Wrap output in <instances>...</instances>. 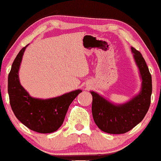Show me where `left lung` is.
Returning <instances> with one entry per match:
<instances>
[{
    "label": "left lung",
    "mask_w": 161,
    "mask_h": 161,
    "mask_svg": "<svg viewBox=\"0 0 161 161\" xmlns=\"http://www.w3.org/2000/svg\"><path fill=\"white\" fill-rule=\"evenodd\" d=\"M142 80L141 90L128 102L115 104L97 92L93 97L92 114L98 128L109 134H123L142 122L148 111L152 93V79L142 55L131 48Z\"/></svg>",
    "instance_id": "left-lung-1"
}]
</instances>
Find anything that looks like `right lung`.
Instances as JSON below:
<instances>
[{"label":"right lung","mask_w":161,"mask_h":161,"mask_svg":"<svg viewBox=\"0 0 161 161\" xmlns=\"http://www.w3.org/2000/svg\"><path fill=\"white\" fill-rule=\"evenodd\" d=\"M25 46L13 62L8 75V94L14 115L27 128L39 133L57 131L64 120L68 107L82 90L78 89L49 99L35 98L19 82V70Z\"/></svg>","instance_id":"right-lung-1"}]
</instances>
